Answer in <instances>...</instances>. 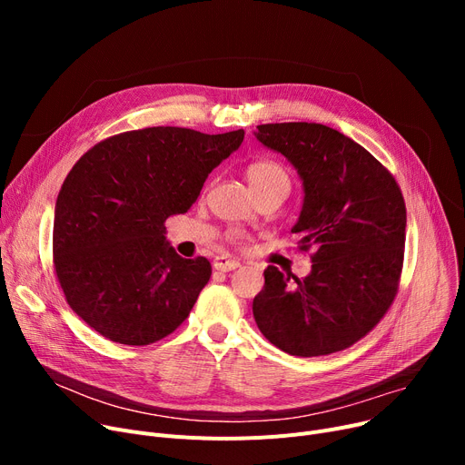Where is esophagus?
<instances>
[{"instance_id":"esophagus-1","label":"esophagus","mask_w":465,"mask_h":465,"mask_svg":"<svg viewBox=\"0 0 465 465\" xmlns=\"http://www.w3.org/2000/svg\"><path fill=\"white\" fill-rule=\"evenodd\" d=\"M239 265L241 263L237 260H232L228 256H216L213 260V267H214V270H218V272H232V270H237Z\"/></svg>"}]
</instances>
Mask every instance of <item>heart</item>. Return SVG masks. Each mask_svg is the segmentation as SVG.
Masks as SVG:
<instances>
[{
  "instance_id": "b5f03b06",
  "label": "heart",
  "mask_w": 465,
  "mask_h": 465,
  "mask_svg": "<svg viewBox=\"0 0 465 465\" xmlns=\"http://www.w3.org/2000/svg\"><path fill=\"white\" fill-rule=\"evenodd\" d=\"M247 181L252 188V192L256 193V198L263 193H270L275 190H290V175L282 163L275 162V160H256L251 162L245 169ZM232 242H239V235L232 233L230 235Z\"/></svg>"
}]
</instances>
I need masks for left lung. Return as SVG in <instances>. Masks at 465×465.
I'll return each mask as SVG.
<instances>
[{"label":"left lung","instance_id":"1","mask_svg":"<svg viewBox=\"0 0 465 465\" xmlns=\"http://www.w3.org/2000/svg\"><path fill=\"white\" fill-rule=\"evenodd\" d=\"M256 137L286 156L303 181V209L292 233L302 252L312 251V270L300 281L267 265L254 321L292 356L349 349L398 294L407 226L401 188L361 144L324 124H262Z\"/></svg>","mask_w":465,"mask_h":465}]
</instances>
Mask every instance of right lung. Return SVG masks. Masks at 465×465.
<instances>
[{"label":"right lung","mask_w":465,"mask_h":465,"mask_svg":"<svg viewBox=\"0 0 465 465\" xmlns=\"http://www.w3.org/2000/svg\"><path fill=\"white\" fill-rule=\"evenodd\" d=\"M245 132L154 126L94 144L56 200L53 258L65 302L100 335L144 347L173 333L211 279L207 258H181L165 220L198 200Z\"/></svg>","instance_id":"add662e5"}]
</instances>
